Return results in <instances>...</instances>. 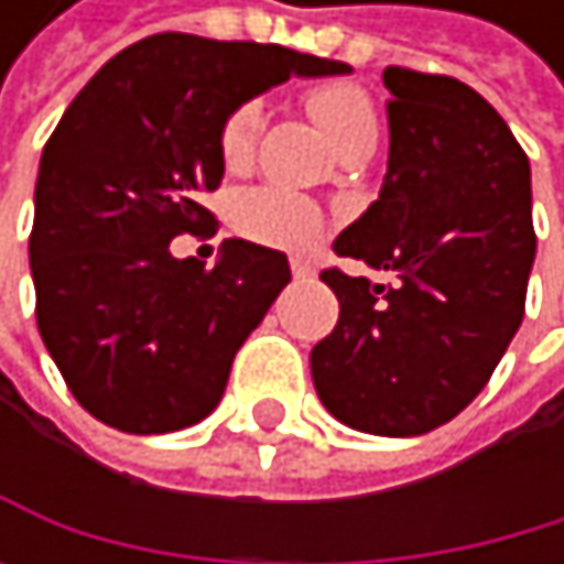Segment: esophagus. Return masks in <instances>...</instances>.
I'll return each mask as SVG.
<instances>
[{"instance_id": "obj_1", "label": "esophagus", "mask_w": 564, "mask_h": 564, "mask_svg": "<svg viewBox=\"0 0 564 564\" xmlns=\"http://www.w3.org/2000/svg\"><path fill=\"white\" fill-rule=\"evenodd\" d=\"M291 270H294V280H311L314 276V267L307 260H291Z\"/></svg>"}]
</instances>
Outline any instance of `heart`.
Returning a JSON list of instances; mask_svg holds the SVG:
<instances>
[{
    "label": "heart",
    "mask_w": 564,
    "mask_h": 564,
    "mask_svg": "<svg viewBox=\"0 0 564 564\" xmlns=\"http://www.w3.org/2000/svg\"><path fill=\"white\" fill-rule=\"evenodd\" d=\"M307 107L314 121L321 124L324 138L332 141V148L341 159L355 155H372L376 141H379V121H376V107L368 100V94L355 84H321L311 90ZM263 128V111L260 104H240L236 111L226 118L219 131V155L223 165L240 172L253 162L257 138ZM236 226L247 232L257 243L270 247H291L304 250L317 240L321 232V213L294 196L288 188H253L243 196L240 213H236Z\"/></svg>",
    "instance_id": "1"
}]
</instances>
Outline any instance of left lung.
Listing matches in <instances>:
<instances>
[{
	"label": "left lung",
	"instance_id": "left-lung-1",
	"mask_svg": "<svg viewBox=\"0 0 564 564\" xmlns=\"http://www.w3.org/2000/svg\"><path fill=\"white\" fill-rule=\"evenodd\" d=\"M379 199L335 240L392 284L324 270L341 311L311 351L324 409L372 436L430 433L474 402L524 317L531 165L467 84L389 67Z\"/></svg>",
	"mask_w": 564,
	"mask_h": 564
}]
</instances>
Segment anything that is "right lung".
I'll list each match as a JSON object with an SVG mask.
<instances>
[{
  "instance_id": "obj_1",
  "label": "right lung",
  "mask_w": 564,
  "mask_h": 564,
  "mask_svg": "<svg viewBox=\"0 0 564 564\" xmlns=\"http://www.w3.org/2000/svg\"><path fill=\"white\" fill-rule=\"evenodd\" d=\"M348 63L276 43L148 36L87 80L50 134L30 267L50 358L87 413L121 433H175L219 405L232 358L288 288L280 250L226 240L209 270L172 240L213 232L219 131L240 104Z\"/></svg>"
}]
</instances>
